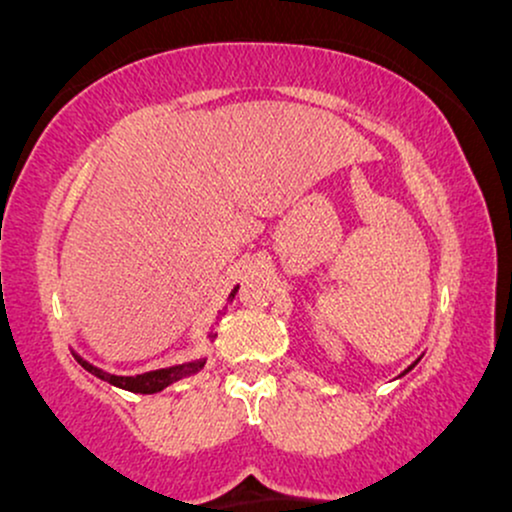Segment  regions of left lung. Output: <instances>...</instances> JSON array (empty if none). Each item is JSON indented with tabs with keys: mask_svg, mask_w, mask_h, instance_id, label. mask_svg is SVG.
I'll use <instances>...</instances> for the list:
<instances>
[{
	"mask_svg": "<svg viewBox=\"0 0 512 512\" xmlns=\"http://www.w3.org/2000/svg\"><path fill=\"white\" fill-rule=\"evenodd\" d=\"M416 363H419V358H416V361H414V363H411V366H409L407 370H404V373H409V370H411V368H414V366H416ZM404 373H402V375H404Z\"/></svg>",
	"mask_w": 512,
	"mask_h": 512,
	"instance_id": "1",
	"label": "left lung"
}]
</instances>
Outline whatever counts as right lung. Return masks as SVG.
<instances>
[{
  "instance_id": "right-lung-1",
  "label": "right lung",
  "mask_w": 512,
  "mask_h": 512,
  "mask_svg": "<svg viewBox=\"0 0 512 512\" xmlns=\"http://www.w3.org/2000/svg\"><path fill=\"white\" fill-rule=\"evenodd\" d=\"M238 293V286L231 291V296H228V301H233ZM216 334L209 332V339H214ZM76 361L84 366L88 373H93L96 378L105 380V383L115 385V387H122V390H129V392H139V395H154V392H161L166 390L168 385L178 383V380L187 378V375H195L199 370L204 368V363H207V358H199V361H190V363H180V366H170V368H158V370H149V373H142V375H113V373H105V370L91 366V363L84 361L81 356H76Z\"/></svg>"
}]
</instances>
